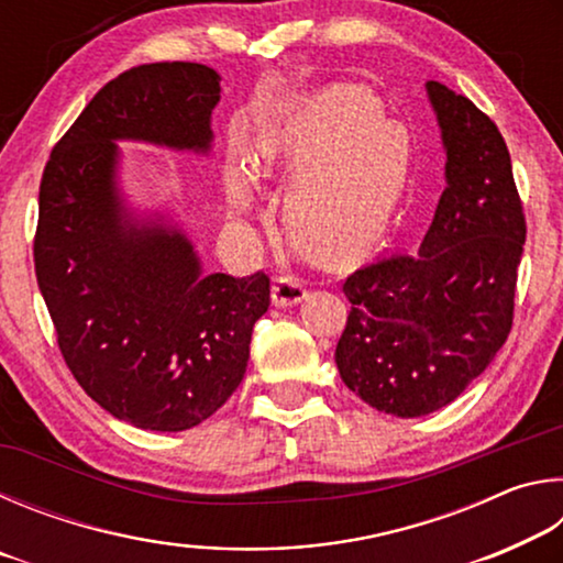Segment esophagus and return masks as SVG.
<instances>
[{
	"label": "esophagus",
	"mask_w": 563,
	"mask_h": 563,
	"mask_svg": "<svg viewBox=\"0 0 563 563\" xmlns=\"http://www.w3.org/2000/svg\"><path fill=\"white\" fill-rule=\"evenodd\" d=\"M305 285L288 278V275H280V278H275L273 283V305L275 308H292V305H298L305 300Z\"/></svg>",
	"instance_id": "obj_1"
}]
</instances>
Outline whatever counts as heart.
Masks as SVG:
<instances>
[{
    "label": "heart",
    "mask_w": 563,
    "mask_h": 563,
    "mask_svg": "<svg viewBox=\"0 0 563 563\" xmlns=\"http://www.w3.org/2000/svg\"><path fill=\"white\" fill-rule=\"evenodd\" d=\"M255 170L292 178L283 198L290 243L312 263L342 268L387 231L407 188L409 148L373 93L332 87L263 133ZM253 203V176L238 168L228 180V206L241 216Z\"/></svg>",
    "instance_id": "heart-1"
}]
</instances>
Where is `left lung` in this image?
Wrapping results in <instances>:
<instances>
[{"instance_id": "obj_1", "label": "left lung", "mask_w": 563, "mask_h": 563, "mask_svg": "<svg viewBox=\"0 0 563 563\" xmlns=\"http://www.w3.org/2000/svg\"><path fill=\"white\" fill-rule=\"evenodd\" d=\"M424 87L446 188L417 255L379 258L342 283L350 316L335 350L342 383L405 419L454 402L507 342L527 238L499 129L444 84Z\"/></svg>"}]
</instances>
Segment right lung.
Listing matches in <instances>:
<instances>
[{"label":"right lung","mask_w":563,"mask_h":563,"mask_svg":"<svg viewBox=\"0 0 563 563\" xmlns=\"http://www.w3.org/2000/svg\"><path fill=\"white\" fill-rule=\"evenodd\" d=\"M221 76L206 64H141L93 97L46 161L34 271L76 383L139 430L184 432L235 393L265 273H203L184 228L136 213L117 141L208 154Z\"/></svg>","instance_id":"1"}]
</instances>
